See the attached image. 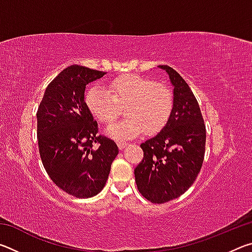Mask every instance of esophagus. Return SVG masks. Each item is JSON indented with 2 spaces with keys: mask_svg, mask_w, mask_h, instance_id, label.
<instances>
[{
  "mask_svg": "<svg viewBox=\"0 0 252 252\" xmlns=\"http://www.w3.org/2000/svg\"><path fill=\"white\" fill-rule=\"evenodd\" d=\"M117 144H118V147H119V149H120V150H122V149H125L126 147L129 146V143L126 142V141H118Z\"/></svg>",
  "mask_w": 252,
  "mask_h": 252,
  "instance_id": "1",
  "label": "esophagus"
}]
</instances>
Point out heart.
Here are the masks:
<instances>
[{
  "mask_svg": "<svg viewBox=\"0 0 252 252\" xmlns=\"http://www.w3.org/2000/svg\"><path fill=\"white\" fill-rule=\"evenodd\" d=\"M90 112L102 123L118 117L119 105H125L126 118L106 127L116 139H132L142 133H156L171 116L174 96L171 88L138 74H126L114 79L108 88L93 87L85 94Z\"/></svg>",
  "mask_w": 252,
  "mask_h": 252,
  "instance_id": "heart-1",
  "label": "heart"
}]
</instances>
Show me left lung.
<instances>
[{"mask_svg": "<svg viewBox=\"0 0 252 252\" xmlns=\"http://www.w3.org/2000/svg\"><path fill=\"white\" fill-rule=\"evenodd\" d=\"M159 67L173 85V110L163 129L141 143L143 159L134 169L140 193L152 203L185 193L201 170L206 151V126L194 94L176 70Z\"/></svg>", "mask_w": 252, "mask_h": 252, "instance_id": "8db88e82", "label": "left lung"}]
</instances>
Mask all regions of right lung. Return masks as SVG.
<instances>
[{
	"label": "right lung",
	"instance_id": "add662e5",
	"mask_svg": "<svg viewBox=\"0 0 252 252\" xmlns=\"http://www.w3.org/2000/svg\"><path fill=\"white\" fill-rule=\"evenodd\" d=\"M106 72L70 65L45 89L37 109L42 163L55 185L75 198L103 189L119 153L113 140L97 134V123L84 101L87 84Z\"/></svg>",
	"mask_w": 252,
	"mask_h": 252
}]
</instances>
